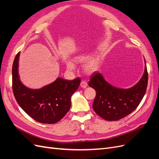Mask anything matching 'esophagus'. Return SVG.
<instances>
[{"instance_id":"esophagus-1","label":"esophagus","mask_w":159,"mask_h":159,"mask_svg":"<svg viewBox=\"0 0 159 159\" xmlns=\"http://www.w3.org/2000/svg\"><path fill=\"white\" fill-rule=\"evenodd\" d=\"M80 86L82 88H86L88 87V83L86 82L85 81H81V82L80 84Z\"/></svg>"}]
</instances>
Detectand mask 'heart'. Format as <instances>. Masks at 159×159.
I'll return each mask as SVG.
<instances>
[{
  "mask_svg": "<svg viewBox=\"0 0 159 159\" xmlns=\"http://www.w3.org/2000/svg\"><path fill=\"white\" fill-rule=\"evenodd\" d=\"M88 54L85 52L80 53L73 57V60L76 63H82V70L87 74H92L97 71L101 65V58L99 56L95 55L88 58ZM66 68L70 71L75 69V64L73 61L68 60L66 61Z\"/></svg>",
  "mask_w": 159,
  "mask_h": 159,
  "instance_id": "heart-1",
  "label": "heart"
}]
</instances>
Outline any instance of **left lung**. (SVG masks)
<instances>
[{"label":"left lung","instance_id":"left-lung-1","mask_svg":"<svg viewBox=\"0 0 159 159\" xmlns=\"http://www.w3.org/2000/svg\"><path fill=\"white\" fill-rule=\"evenodd\" d=\"M145 71L141 78L133 87L123 89L111 85L102 74L94 73L89 86L96 91L93 109L99 116L107 121H117L132 113L145 94L148 73L145 60Z\"/></svg>","mask_w":159,"mask_h":159}]
</instances>
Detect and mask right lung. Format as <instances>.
<instances>
[{"mask_svg":"<svg viewBox=\"0 0 159 159\" xmlns=\"http://www.w3.org/2000/svg\"><path fill=\"white\" fill-rule=\"evenodd\" d=\"M20 52L12 65V90L18 104L35 121L44 124L58 122L69 111L71 97L78 89L80 78L68 81L57 78L40 89H30L24 85L18 74Z\"/></svg>","mask_w":159,"mask_h":159,"instance_id":"1","label":"right lung"}]
</instances>
